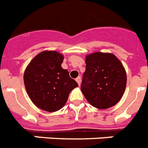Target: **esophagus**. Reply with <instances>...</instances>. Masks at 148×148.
Listing matches in <instances>:
<instances>
[{
	"label": "esophagus",
	"mask_w": 148,
	"mask_h": 148,
	"mask_svg": "<svg viewBox=\"0 0 148 148\" xmlns=\"http://www.w3.org/2000/svg\"><path fill=\"white\" fill-rule=\"evenodd\" d=\"M75 81L77 82V83H78V84L79 85H80L81 84V77H78V78H76V79H75Z\"/></svg>",
	"instance_id": "esophagus-1"
}]
</instances>
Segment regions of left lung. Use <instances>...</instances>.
I'll list each match as a JSON object with an SVG mask.
<instances>
[{
  "instance_id": "obj_1",
  "label": "left lung",
  "mask_w": 148,
  "mask_h": 148,
  "mask_svg": "<svg viewBox=\"0 0 148 148\" xmlns=\"http://www.w3.org/2000/svg\"><path fill=\"white\" fill-rule=\"evenodd\" d=\"M86 69L81 90L93 107L106 109L117 104L127 86V73L120 60L112 53L97 52L85 58Z\"/></svg>"
}]
</instances>
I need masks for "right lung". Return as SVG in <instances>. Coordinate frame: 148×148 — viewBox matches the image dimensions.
Masks as SVG:
<instances>
[{
    "mask_svg": "<svg viewBox=\"0 0 148 148\" xmlns=\"http://www.w3.org/2000/svg\"><path fill=\"white\" fill-rule=\"evenodd\" d=\"M64 55L43 51L31 60L24 73L25 89L33 103L42 110L58 111L65 106L69 93L79 87L62 68Z\"/></svg>",
    "mask_w": 148,
    "mask_h": 148,
    "instance_id": "1",
    "label": "right lung"
}]
</instances>
